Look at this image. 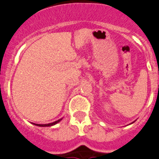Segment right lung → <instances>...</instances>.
I'll return each instance as SVG.
<instances>
[{
	"instance_id": "add662e5",
	"label": "right lung",
	"mask_w": 159,
	"mask_h": 159,
	"mask_svg": "<svg viewBox=\"0 0 159 159\" xmlns=\"http://www.w3.org/2000/svg\"><path fill=\"white\" fill-rule=\"evenodd\" d=\"M61 120H62V119H60V120L55 121V122L50 123V124H33L35 126H39V127H51V126H53L55 125V124H57V123H59Z\"/></svg>"
}]
</instances>
